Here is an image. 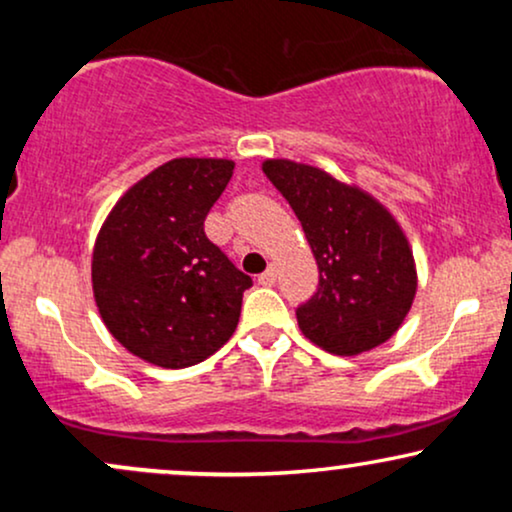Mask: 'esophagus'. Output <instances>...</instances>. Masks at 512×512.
Here are the masks:
<instances>
[{
	"instance_id": "1",
	"label": "esophagus",
	"mask_w": 512,
	"mask_h": 512,
	"mask_svg": "<svg viewBox=\"0 0 512 512\" xmlns=\"http://www.w3.org/2000/svg\"><path fill=\"white\" fill-rule=\"evenodd\" d=\"M274 281H276V269L274 267H269L267 272L257 276V284H262V286H274Z\"/></svg>"
}]
</instances>
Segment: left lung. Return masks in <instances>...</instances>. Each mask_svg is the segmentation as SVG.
Instances as JSON below:
<instances>
[{"label":"left lung","instance_id":"1","mask_svg":"<svg viewBox=\"0 0 512 512\" xmlns=\"http://www.w3.org/2000/svg\"><path fill=\"white\" fill-rule=\"evenodd\" d=\"M262 170L296 211L320 269V289L296 310L301 332L337 356L385 344L419 286L409 238L392 211L308 163L267 158Z\"/></svg>","mask_w":512,"mask_h":512}]
</instances>
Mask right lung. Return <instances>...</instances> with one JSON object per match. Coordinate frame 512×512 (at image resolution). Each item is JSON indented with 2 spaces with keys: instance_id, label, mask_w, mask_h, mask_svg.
Wrapping results in <instances>:
<instances>
[{
  "instance_id": "right-lung-1",
  "label": "right lung",
  "mask_w": 512,
  "mask_h": 512,
  "mask_svg": "<svg viewBox=\"0 0 512 512\" xmlns=\"http://www.w3.org/2000/svg\"><path fill=\"white\" fill-rule=\"evenodd\" d=\"M233 168L231 158H173L134 182L98 231L91 257L98 313L146 363L195 366L236 332L252 279L204 233Z\"/></svg>"
}]
</instances>
